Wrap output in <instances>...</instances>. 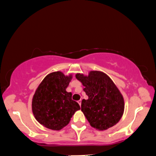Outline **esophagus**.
<instances>
[{"label": "esophagus", "mask_w": 156, "mask_h": 156, "mask_svg": "<svg viewBox=\"0 0 156 156\" xmlns=\"http://www.w3.org/2000/svg\"><path fill=\"white\" fill-rule=\"evenodd\" d=\"M78 103L79 104V105H80V106H81V100H78Z\"/></svg>", "instance_id": "esophagus-1"}]
</instances>
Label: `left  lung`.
<instances>
[{
    "instance_id": "1",
    "label": "left lung",
    "mask_w": 156,
    "mask_h": 156,
    "mask_svg": "<svg viewBox=\"0 0 156 156\" xmlns=\"http://www.w3.org/2000/svg\"><path fill=\"white\" fill-rule=\"evenodd\" d=\"M88 99L82 100L81 111L90 125L98 131L115 125L122 118L125 102L122 94L106 73L91 71L88 76L76 73Z\"/></svg>"
}]
</instances>
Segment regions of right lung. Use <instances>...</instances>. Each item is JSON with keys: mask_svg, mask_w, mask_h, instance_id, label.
<instances>
[{"mask_svg": "<svg viewBox=\"0 0 156 156\" xmlns=\"http://www.w3.org/2000/svg\"><path fill=\"white\" fill-rule=\"evenodd\" d=\"M72 75L65 76L61 72L49 73L36 89L32 98L33 114L44 127L60 131L69 123L71 118L80 107L72 100V93L66 89Z\"/></svg>", "mask_w": 156, "mask_h": 156, "instance_id": "right-lung-1", "label": "right lung"}]
</instances>
